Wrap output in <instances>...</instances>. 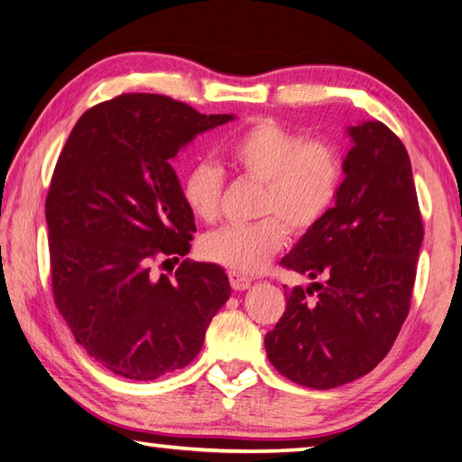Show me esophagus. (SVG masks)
<instances>
[{
  "label": "esophagus",
  "mask_w": 462,
  "mask_h": 462,
  "mask_svg": "<svg viewBox=\"0 0 462 462\" xmlns=\"http://www.w3.org/2000/svg\"><path fill=\"white\" fill-rule=\"evenodd\" d=\"M228 279H230V284L234 291H246L250 284H253V279H248V276L238 274V273H230Z\"/></svg>",
  "instance_id": "34e87169"
}]
</instances>
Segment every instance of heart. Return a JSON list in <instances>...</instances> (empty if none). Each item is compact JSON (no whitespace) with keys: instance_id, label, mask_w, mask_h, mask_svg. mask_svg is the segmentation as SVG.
Returning <instances> with one entry per match:
<instances>
[{"instance_id":"1","label":"heart","mask_w":462,"mask_h":462,"mask_svg":"<svg viewBox=\"0 0 462 462\" xmlns=\"http://www.w3.org/2000/svg\"><path fill=\"white\" fill-rule=\"evenodd\" d=\"M234 167L264 186L254 224L224 226L199 240V253L232 273L253 274L284 245V226L307 232L329 212L339 194L343 163L327 141H305L299 133L273 119L250 125L232 141ZM224 175L214 163L191 167L181 183V198L198 220L216 222L222 212ZM283 221L281 223L280 220Z\"/></svg>"}]
</instances>
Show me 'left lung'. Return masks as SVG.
Listing matches in <instances>:
<instances>
[{"label":"left lung","mask_w":462,"mask_h":462,"mask_svg":"<svg viewBox=\"0 0 462 462\" xmlns=\"http://www.w3.org/2000/svg\"><path fill=\"white\" fill-rule=\"evenodd\" d=\"M349 135L335 206L281 260L321 282L284 291L287 309L264 337L276 372L313 390L354 382L388 356L410 311L424 238L404 143L380 121Z\"/></svg>","instance_id":"1"}]
</instances>
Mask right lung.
I'll use <instances>...</instances> for the list:
<instances>
[{
    "instance_id": "right-lung-1",
    "label": "right lung",
    "mask_w": 462,
    "mask_h": 462,
    "mask_svg": "<svg viewBox=\"0 0 462 462\" xmlns=\"http://www.w3.org/2000/svg\"><path fill=\"white\" fill-rule=\"evenodd\" d=\"M230 119L129 92L88 108L58 157L46 196L54 303L108 372L149 382L186 367L230 297L220 266L180 260L196 224L171 167ZM157 262L180 266L157 275Z\"/></svg>"
}]
</instances>
